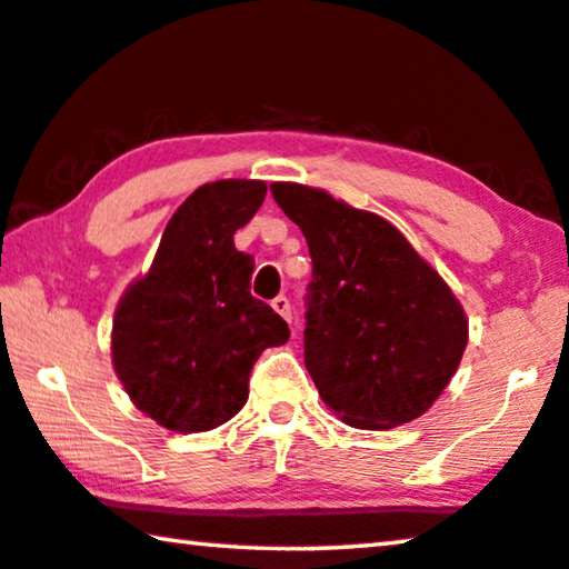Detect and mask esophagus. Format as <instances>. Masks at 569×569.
<instances>
[{
    "instance_id": "34e87169",
    "label": "esophagus",
    "mask_w": 569,
    "mask_h": 569,
    "mask_svg": "<svg viewBox=\"0 0 569 569\" xmlns=\"http://www.w3.org/2000/svg\"><path fill=\"white\" fill-rule=\"evenodd\" d=\"M272 308L279 312V315H282V318L287 320V322H290L292 320V308H290V300H287V297L284 295H279V297H274V300H272Z\"/></svg>"
}]
</instances>
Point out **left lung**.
<instances>
[{
  "label": "left lung",
  "mask_w": 569,
  "mask_h": 569,
  "mask_svg": "<svg viewBox=\"0 0 569 569\" xmlns=\"http://www.w3.org/2000/svg\"><path fill=\"white\" fill-rule=\"evenodd\" d=\"M269 190L310 247L305 366L320 399L358 430L422 417L468 346L458 297L387 218L300 182Z\"/></svg>",
  "instance_id": "8db88e82"
}]
</instances>
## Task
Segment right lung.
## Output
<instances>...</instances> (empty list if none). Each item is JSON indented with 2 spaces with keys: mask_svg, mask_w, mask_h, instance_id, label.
I'll return each instance as SVG.
<instances>
[{
  "mask_svg": "<svg viewBox=\"0 0 569 569\" xmlns=\"http://www.w3.org/2000/svg\"><path fill=\"white\" fill-rule=\"evenodd\" d=\"M264 196L261 180L200 186L113 312V371L139 412L172 432H208L239 415L251 366L290 338L287 322L251 297L254 267L233 247Z\"/></svg>",
  "mask_w": 569,
  "mask_h": 569,
  "instance_id": "1",
  "label": "right lung"
}]
</instances>
